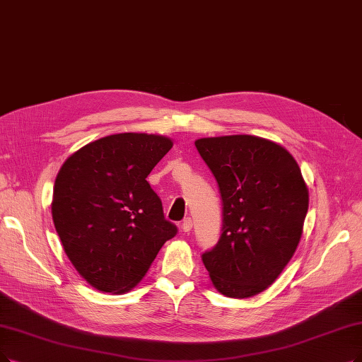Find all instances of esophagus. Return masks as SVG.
<instances>
[{
  "label": "esophagus",
  "instance_id": "esophagus-1",
  "mask_svg": "<svg viewBox=\"0 0 362 362\" xmlns=\"http://www.w3.org/2000/svg\"><path fill=\"white\" fill-rule=\"evenodd\" d=\"M192 227H193V221H192V218H185V220L182 221V224H181V228H182L184 233H190V231H192Z\"/></svg>",
  "mask_w": 362,
  "mask_h": 362
}]
</instances>
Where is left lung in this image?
Wrapping results in <instances>:
<instances>
[{
	"label": "left lung",
	"instance_id": "obj_1",
	"mask_svg": "<svg viewBox=\"0 0 362 362\" xmlns=\"http://www.w3.org/2000/svg\"><path fill=\"white\" fill-rule=\"evenodd\" d=\"M218 182L223 228L202 254L216 291L247 298L270 286L294 255L309 208V190L296 158L251 135L194 142Z\"/></svg>",
	"mask_w": 362,
	"mask_h": 362
}]
</instances>
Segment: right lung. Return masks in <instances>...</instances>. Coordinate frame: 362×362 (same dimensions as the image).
<instances>
[{
    "label": "right lung",
    "instance_id": "1",
    "mask_svg": "<svg viewBox=\"0 0 362 362\" xmlns=\"http://www.w3.org/2000/svg\"><path fill=\"white\" fill-rule=\"evenodd\" d=\"M172 146L162 135H110L71 154L57 173L54 228L72 266L96 290L131 291L177 235L147 181Z\"/></svg>",
    "mask_w": 362,
    "mask_h": 362
}]
</instances>
